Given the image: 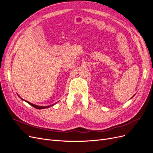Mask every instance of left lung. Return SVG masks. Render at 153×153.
<instances>
[{
  "instance_id": "1",
  "label": "left lung",
  "mask_w": 153,
  "mask_h": 153,
  "mask_svg": "<svg viewBox=\"0 0 153 153\" xmlns=\"http://www.w3.org/2000/svg\"><path fill=\"white\" fill-rule=\"evenodd\" d=\"M134 96H135V95H134V96H133V97H134ZM133 97H131V98H133Z\"/></svg>"
}]
</instances>
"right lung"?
Here are the masks:
<instances>
[{
  "label": "right lung",
  "mask_w": 153,
  "mask_h": 153,
  "mask_svg": "<svg viewBox=\"0 0 153 153\" xmlns=\"http://www.w3.org/2000/svg\"><path fill=\"white\" fill-rule=\"evenodd\" d=\"M19 96V95H18ZM19 98H21L19 96ZM21 99L22 100H24V101H25V102H27L28 103H29V104H30V105H32V107H35L36 109H46V108H49V107H52V106H53L54 105H55L56 103H54V104H52V105H48V106H39V105H35V104H33V103H30V102H28V101H26V100H23V98H21Z\"/></svg>",
  "instance_id": "right-lung-1"
}]
</instances>
